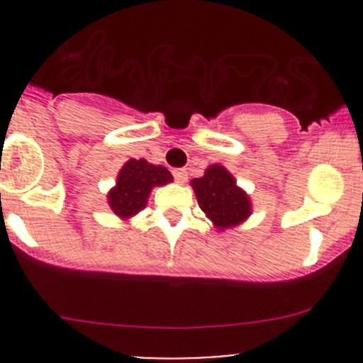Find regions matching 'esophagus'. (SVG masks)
<instances>
[{
	"label": "esophagus",
	"instance_id": "34e87169",
	"mask_svg": "<svg viewBox=\"0 0 363 363\" xmlns=\"http://www.w3.org/2000/svg\"><path fill=\"white\" fill-rule=\"evenodd\" d=\"M174 177H175V181L179 182V184H184V182L188 181V172H186V170H175Z\"/></svg>",
	"mask_w": 363,
	"mask_h": 363
}]
</instances>
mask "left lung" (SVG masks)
Instances as JSON below:
<instances>
[{
    "instance_id": "obj_1",
    "label": "left lung",
    "mask_w": 363,
    "mask_h": 363,
    "mask_svg": "<svg viewBox=\"0 0 363 363\" xmlns=\"http://www.w3.org/2000/svg\"><path fill=\"white\" fill-rule=\"evenodd\" d=\"M189 184L205 218L219 232L242 225L252 214L250 195L223 164H211L205 168L203 177L193 179Z\"/></svg>"
}]
</instances>
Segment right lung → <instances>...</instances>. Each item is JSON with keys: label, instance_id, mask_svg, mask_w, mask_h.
<instances>
[{"label": "right lung", "instance_id": "right-lung-1", "mask_svg": "<svg viewBox=\"0 0 363 363\" xmlns=\"http://www.w3.org/2000/svg\"><path fill=\"white\" fill-rule=\"evenodd\" d=\"M172 181V174L161 164L131 158L117 172L116 184L107 193V203L117 218L128 221L145 208L152 189Z\"/></svg>", "mask_w": 363, "mask_h": 363}]
</instances>
